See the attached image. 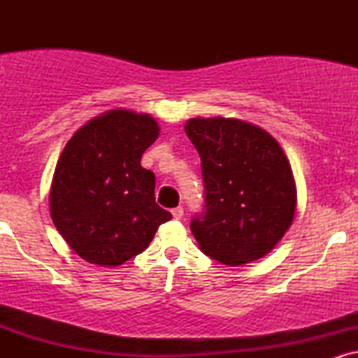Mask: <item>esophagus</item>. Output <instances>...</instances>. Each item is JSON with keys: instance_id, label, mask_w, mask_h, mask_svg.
<instances>
[{"instance_id": "obj_1", "label": "esophagus", "mask_w": 358, "mask_h": 358, "mask_svg": "<svg viewBox=\"0 0 358 358\" xmlns=\"http://www.w3.org/2000/svg\"><path fill=\"white\" fill-rule=\"evenodd\" d=\"M171 213H173V217L176 220H180L183 217V207H176V208H173V210H171Z\"/></svg>"}]
</instances>
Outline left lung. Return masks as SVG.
Returning <instances> with one entry per match:
<instances>
[{
  "mask_svg": "<svg viewBox=\"0 0 358 358\" xmlns=\"http://www.w3.org/2000/svg\"><path fill=\"white\" fill-rule=\"evenodd\" d=\"M187 136L202 159L205 207L190 229L203 254L241 266L269 252L289 229L296 185L285 151L239 119H190Z\"/></svg>",
  "mask_w": 358,
  "mask_h": 358,
  "instance_id": "8db88e82",
  "label": "left lung"
}]
</instances>
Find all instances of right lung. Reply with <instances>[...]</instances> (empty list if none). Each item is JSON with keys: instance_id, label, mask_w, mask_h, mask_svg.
I'll list each match as a JSON object with an SVG mask.
<instances>
[{"instance_id": "right-lung-1", "label": "right lung", "mask_w": 358, "mask_h": 358, "mask_svg": "<svg viewBox=\"0 0 358 358\" xmlns=\"http://www.w3.org/2000/svg\"><path fill=\"white\" fill-rule=\"evenodd\" d=\"M158 134L151 116L117 109L90 119L62 151L50 190L52 220L85 261L124 264L171 219L155 202V173L141 166Z\"/></svg>"}]
</instances>
